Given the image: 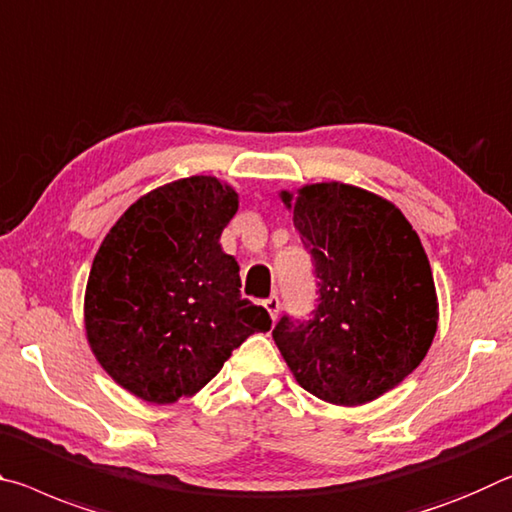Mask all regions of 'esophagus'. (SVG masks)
Wrapping results in <instances>:
<instances>
[{
	"label": "esophagus",
	"mask_w": 512,
	"mask_h": 512,
	"mask_svg": "<svg viewBox=\"0 0 512 512\" xmlns=\"http://www.w3.org/2000/svg\"><path fill=\"white\" fill-rule=\"evenodd\" d=\"M263 306H265V311L270 313L272 320H276V315H279V308H281V301H279V297H270V299H265V301H263Z\"/></svg>",
	"instance_id": "obj_1"
}]
</instances>
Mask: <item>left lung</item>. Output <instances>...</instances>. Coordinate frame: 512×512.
Masks as SVG:
<instances>
[{
	"instance_id": "8db88e82",
	"label": "left lung",
	"mask_w": 512,
	"mask_h": 512,
	"mask_svg": "<svg viewBox=\"0 0 512 512\" xmlns=\"http://www.w3.org/2000/svg\"><path fill=\"white\" fill-rule=\"evenodd\" d=\"M283 204L317 276L311 320L283 315L272 338L301 388L360 406L422 363L438 329L429 258L395 204L347 183H311Z\"/></svg>"
}]
</instances>
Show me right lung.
Listing matches in <instances>:
<instances>
[{"mask_svg":"<svg viewBox=\"0 0 512 512\" xmlns=\"http://www.w3.org/2000/svg\"><path fill=\"white\" fill-rule=\"evenodd\" d=\"M238 192L188 177L140 197L99 247L83 320L92 354L115 383L149 404L192 397L251 333L263 306L240 297V267L220 236Z\"/></svg>","mask_w":512,"mask_h":512,"instance_id":"1","label":"right lung"}]
</instances>
